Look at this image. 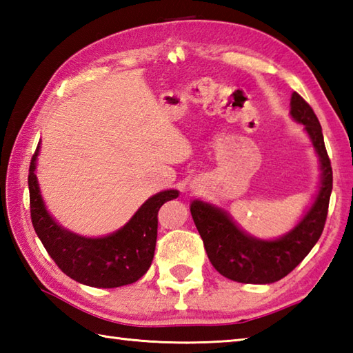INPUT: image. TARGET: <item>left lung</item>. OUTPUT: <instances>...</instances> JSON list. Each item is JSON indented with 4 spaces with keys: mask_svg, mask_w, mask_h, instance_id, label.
Segmentation results:
<instances>
[{
    "mask_svg": "<svg viewBox=\"0 0 353 353\" xmlns=\"http://www.w3.org/2000/svg\"><path fill=\"white\" fill-rule=\"evenodd\" d=\"M290 115L303 124L320 162V185L311 206L287 234L274 239H261L244 232L224 209L194 200L191 215L203 239L208 258L214 268L230 281L241 283H273L292 272L323 232L329 199L332 192V168L321 125L311 106L292 92Z\"/></svg>",
    "mask_w": 353,
    "mask_h": 353,
    "instance_id": "8db88e82",
    "label": "left lung"
}]
</instances>
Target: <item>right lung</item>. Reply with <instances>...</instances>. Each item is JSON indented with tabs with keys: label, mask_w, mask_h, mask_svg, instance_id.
<instances>
[{
	"label": "right lung",
	"mask_w": 353,
	"mask_h": 353,
	"mask_svg": "<svg viewBox=\"0 0 353 353\" xmlns=\"http://www.w3.org/2000/svg\"><path fill=\"white\" fill-rule=\"evenodd\" d=\"M39 147L30 162V212L37 236L62 272L79 283L95 288H117L137 282L152 265L157 238V212L177 199V190L154 194L114 234L89 238L61 226L47 211L36 177Z\"/></svg>",
	"instance_id": "add662e5"
}]
</instances>
